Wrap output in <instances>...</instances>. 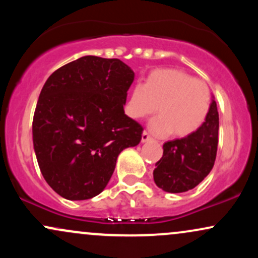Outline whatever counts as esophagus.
Instances as JSON below:
<instances>
[{
	"mask_svg": "<svg viewBox=\"0 0 258 258\" xmlns=\"http://www.w3.org/2000/svg\"><path fill=\"white\" fill-rule=\"evenodd\" d=\"M149 141H152V137H150V136L148 135L146 131H144L143 133H142V143H147V142H149Z\"/></svg>",
	"mask_w": 258,
	"mask_h": 258,
	"instance_id": "34e87169",
	"label": "esophagus"
}]
</instances>
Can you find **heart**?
<instances>
[{"label":"heart","instance_id":"1","mask_svg":"<svg viewBox=\"0 0 258 258\" xmlns=\"http://www.w3.org/2000/svg\"><path fill=\"white\" fill-rule=\"evenodd\" d=\"M161 114L149 122L158 136L173 132L186 137L200 128L210 109V90L200 80L177 69H159L143 85L132 88L125 110L132 119H143L158 109Z\"/></svg>","mask_w":258,"mask_h":258}]
</instances>
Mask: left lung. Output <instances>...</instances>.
<instances>
[{
	"mask_svg": "<svg viewBox=\"0 0 258 258\" xmlns=\"http://www.w3.org/2000/svg\"><path fill=\"white\" fill-rule=\"evenodd\" d=\"M218 146V111L215 97L205 122L198 131L162 146L164 154L156 162L155 184L167 193H184L203 182L212 170Z\"/></svg>",
	"mask_w": 258,
	"mask_h": 258,
	"instance_id": "8db88e82",
	"label": "left lung"
}]
</instances>
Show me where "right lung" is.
Instances as JSON below:
<instances>
[{
    "mask_svg": "<svg viewBox=\"0 0 258 258\" xmlns=\"http://www.w3.org/2000/svg\"><path fill=\"white\" fill-rule=\"evenodd\" d=\"M135 73L120 59L85 55L59 68L38 97L32 142L43 178L68 200L104 190L123 149L142 127L125 114Z\"/></svg>",
    "mask_w": 258,
    "mask_h": 258,
    "instance_id": "right-lung-1",
    "label": "right lung"
}]
</instances>
